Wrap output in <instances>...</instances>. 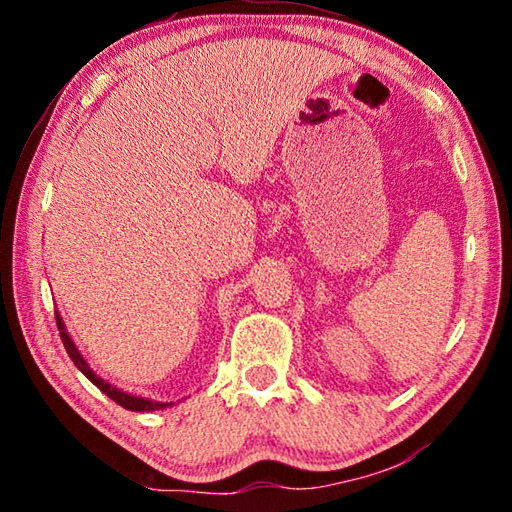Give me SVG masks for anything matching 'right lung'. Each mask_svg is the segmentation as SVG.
Returning <instances> with one entry per match:
<instances>
[{
  "label": "right lung",
  "instance_id": "obj_1",
  "mask_svg": "<svg viewBox=\"0 0 512 512\" xmlns=\"http://www.w3.org/2000/svg\"><path fill=\"white\" fill-rule=\"evenodd\" d=\"M56 325H58V334H60V341H63L65 350L69 354V359L74 361V366L79 368L85 377H88L94 386L99 388V391L106 393L110 400H115L119 406H124V409L128 411H160V409H167V406H171L169 402H151V400H144V397H135V395H128L124 391H119V388L110 386L106 379H101L94 375V372L90 370L88 363H85V359L81 357V352L76 350V345L72 343V339H69V334L65 332V325H63V318L56 316Z\"/></svg>",
  "mask_w": 512,
  "mask_h": 512
}]
</instances>
